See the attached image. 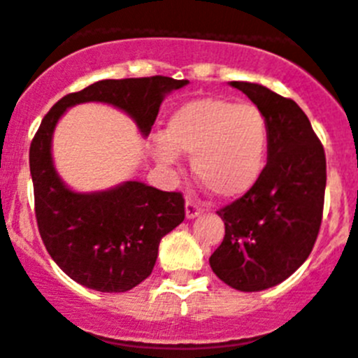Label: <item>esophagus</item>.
<instances>
[{"label":"esophagus","mask_w":358,"mask_h":358,"mask_svg":"<svg viewBox=\"0 0 358 358\" xmlns=\"http://www.w3.org/2000/svg\"><path fill=\"white\" fill-rule=\"evenodd\" d=\"M203 206H199L197 203H194V201H187L185 203V215L187 218H196L197 215L203 213Z\"/></svg>","instance_id":"1"}]
</instances>
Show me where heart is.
Segmentation results:
<instances>
[{
    "label": "heart",
    "mask_w": 358,
    "mask_h": 358,
    "mask_svg": "<svg viewBox=\"0 0 358 358\" xmlns=\"http://www.w3.org/2000/svg\"><path fill=\"white\" fill-rule=\"evenodd\" d=\"M266 115L252 103L201 98L180 106L164 136L152 141L155 157L173 164L178 152L192 155V171L222 199H234L253 189L267 155Z\"/></svg>",
    "instance_id": "b5f03b06"
}]
</instances>
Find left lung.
<instances>
[{"label": "left lung", "mask_w": 358, "mask_h": 358, "mask_svg": "<svg viewBox=\"0 0 358 358\" xmlns=\"http://www.w3.org/2000/svg\"><path fill=\"white\" fill-rule=\"evenodd\" d=\"M231 85L266 115L267 164L253 189L217 211L225 236L210 266L232 289L259 292L289 278L313 250L327 166L324 147L296 101L259 83Z\"/></svg>", "instance_id": "left-lung-1"}]
</instances>
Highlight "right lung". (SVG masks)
I'll return each mask as SVG.
<instances>
[{
  "instance_id": "1",
  "label": "right lung",
  "mask_w": 358,
  "mask_h": 358,
  "mask_svg": "<svg viewBox=\"0 0 358 358\" xmlns=\"http://www.w3.org/2000/svg\"><path fill=\"white\" fill-rule=\"evenodd\" d=\"M189 80L169 76L101 80L59 99L29 147L34 213L43 245L62 271L87 289L126 292L148 278L159 243L185 218L182 192L124 182L103 192L68 189L52 162V134L62 113L78 103H108L126 112L148 136L168 92Z\"/></svg>"
}]
</instances>
